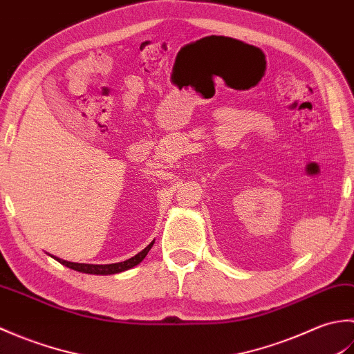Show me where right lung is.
I'll use <instances>...</instances> for the list:
<instances>
[{
  "label": "right lung",
  "mask_w": 354,
  "mask_h": 354,
  "mask_svg": "<svg viewBox=\"0 0 354 354\" xmlns=\"http://www.w3.org/2000/svg\"><path fill=\"white\" fill-rule=\"evenodd\" d=\"M153 243H155V240L152 243H149L141 252H138L137 255H133V257L127 259L124 261H120V263H111V265H88V263H73V261H66V260H62L59 257H55V255H51V254L50 255L53 259L61 263V265L70 268L73 270H77V272L93 274V275H112V274L124 272V270L140 265V263L145 260L147 252L150 251V248L153 246Z\"/></svg>",
  "instance_id": "obj_1"
}]
</instances>
